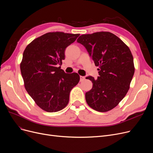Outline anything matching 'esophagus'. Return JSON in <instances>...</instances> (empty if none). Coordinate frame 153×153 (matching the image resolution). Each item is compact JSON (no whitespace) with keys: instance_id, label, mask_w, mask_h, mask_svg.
<instances>
[{"instance_id":"esophagus-1","label":"esophagus","mask_w":153,"mask_h":153,"mask_svg":"<svg viewBox=\"0 0 153 153\" xmlns=\"http://www.w3.org/2000/svg\"><path fill=\"white\" fill-rule=\"evenodd\" d=\"M84 80H85V77L84 76H80V81L81 82H82V81H83Z\"/></svg>"}]
</instances>
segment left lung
Segmentation results:
<instances>
[{"mask_svg": "<svg viewBox=\"0 0 153 153\" xmlns=\"http://www.w3.org/2000/svg\"><path fill=\"white\" fill-rule=\"evenodd\" d=\"M77 42L89 53L99 76L86 79L92 82L85 100L94 110L108 111L115 108L126 95L134 72L133 58L128 46L115 35L108 31L80 36Z\"/></svg>", "mask_w": 153, "mask_h": 153, "instance_id": "1", "label": "left lung"}]
</instances>
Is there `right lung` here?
Instances as JSON below:
<instances>
[{
  "mask_svg": "<svg viewBox=\"0 0 153 153\" xmlns=\"http://www.w3.org/2000/svg\"><path fill=\"white\" fill-rule=\"evenodd\" d=\"M79 34L49 32L33 40L26 47L20 63L24 85L36 105L48 112L65 108L72 88L79 82L76 72L61 69L66 48Z\"/></svg>",
  "mask_w": 153,
  "mask_h": 153,
  "instance_id": "obj_1",
  "label": "right lung"
}]
</instances>
